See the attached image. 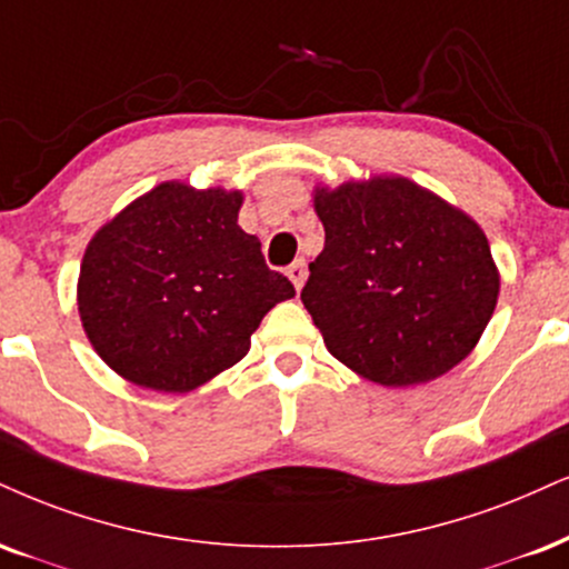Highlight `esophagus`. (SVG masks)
<instances>
[{
    "mask_svg": "<svg viewBox=\"0 0 569 569\" xmlns=\"http://www.w3.org/2000/svg\"><path fill=\"white\" fill-rule=\"evenodd\" d=\"M286 276L291 278V283H293V289H302L305 286V278H307V262L305 259H297V262H291L289 264V270H286Z\"/></svg>",
    "mask_w": 569,
    "mask_h": 569,
    "instance_id": "esophagus-1",
    "label": "esophagus"
}]
</instances>
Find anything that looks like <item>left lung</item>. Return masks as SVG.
Masks as SVG:
<instances>
[{
    "label": "left lung",
    "instance_id": "1",
    "mask_svg": "<svg viewBox=\"0 0 569 569\" xmlns=\"http://www.w3.org/2000/svg\"><path fill=\"white\" fill-rule=\"evenodd\" d=\"M326 246L302 302L328 352L366 379L410 387L480 341L498 270L480 224L402 177L315 190Z\"/></svg>",
    "mask_w": 569,
    "mask_h": 569
}]
</instances>
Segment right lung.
Masks as SVG:
<instances>
[{"label":"right lung","instance_id":"add662e5","mask_svg":"<svg viewBox=\"0 0 569 569\" xmlns=\"http://www.w3.org/2000/svg\"><path fill=\"white\" fill-rule=\"evenodd\" d=\"M238 190L163 182L98 230L81 259L79 315L116 373L190 392L249 352L291 280L238 228Z\"/></svg>","mask_w":569,"mask_h":569}]
</instances>
